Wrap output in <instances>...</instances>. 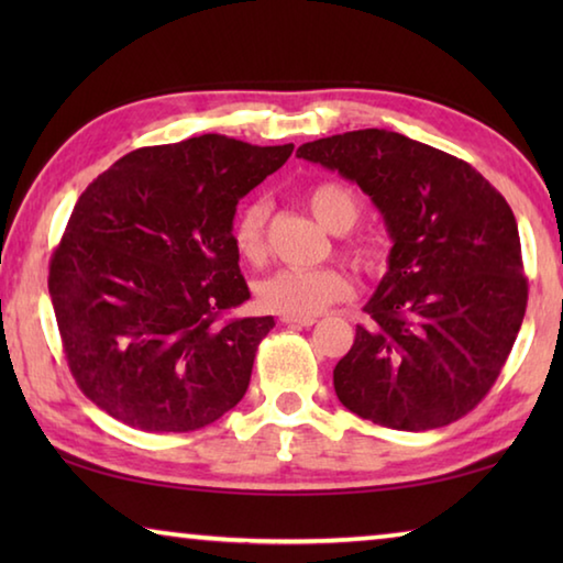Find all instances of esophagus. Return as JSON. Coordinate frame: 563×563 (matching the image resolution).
Wrapping results in <instances>:
<instances>
[{
  "instance_id": "34e87169",
  "label": "esophagus",
  "mask_w": 563,
  "mask_h": 563,
  "mask_svg": "<svg viewBox=\"0 0 563 563\" xmlns=\"http://www.w3.org/2000/svg\"><path fill=\"white\" fill-rule=\"evenodd\" d=\"M283 322L292 328H310V325H316V318H283Z\"/></svg>"
}]
</instances>
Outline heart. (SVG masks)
Returning <instances> with one entry per match:
<instances>
[{
	"instance_id": "1",
	"label": "heart",
	"mask_w": 563,
	"mask_h": 563,
	"mask_svg": "<svg viewBox=\"0 0 563 563\" xmlns=\"http://www.w3.org/2000/svg\"><path fill=\"white\" fill-rule=\"evenodd\" d=\"M305 206L312 218L330 233H347L360 218V198L340 180H322L305 190ZM268 216L271 201L255 196L238 211L233 221V245L243 261L258 265L268 255ZM342 253L360 271L375 273L383 268L385 251L375 238H352ZM352 280L340 268H280L255 285V300L265 312L280 318H316L330 305L347 300Z\"/></svg>"
}]
</instances>
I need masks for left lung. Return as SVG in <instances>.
I'll return each instance as SVG.
<instances>
[{
  "instance_id": "1",
  "label": "left lung",
  "mask_w": 563,
  "mask_h": 563,
  "mask_svg": "<svg viewBox=\"0 0 563 563\" xmlns=\"http://www.w3.org/2000/svg\"><path fill=\"white\" fill-rule=\"evenodd\" d=\"M298 156L355 180L395 243L365 305L373 325L332 373L338 399L389 430L456 422L497 383L527 312L509 203L466 161L395 131L338 133Z\"/></svg>"
}]
</instances>
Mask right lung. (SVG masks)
Wrapping results in <instances>:
<instances>
[{
    "label": "right lung",
    "mask_w": 563,
    "mask_h": 563,
    "mask_svg": "<svg viewBox=\"0 0 563 563\" xmlns=\"http://www.w3.org/2000/svg\"><path fill=\"white\" fill-rule=\"evenodd\" d=\"M292 144L203 133L136 148L93 178L49 261V295L76 385L119 422L194 432L241 402L265 318L251 298L233 216Z\"/></svg>",
    "instance_id": "right-lung-1"
}]
</instances>
